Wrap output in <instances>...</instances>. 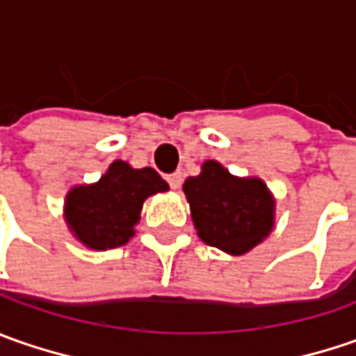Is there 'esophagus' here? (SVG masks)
<instances>
[{"mask_svg": "<svg viewBox=\"0 0 356 356\" xmlns=\"http://www.w3.org/2000/svg\"><path fill=\"white\" fill-rule=\"evenodd\" d=\"M166 180H168V184H170L172 190H178L180 184H182V174H180V172H174V174H170Z\"/></svg>", "mask_w": 356, "mask_h": 356, "instance_id": "obj_1", "label": "esophagus"}]
</instances>
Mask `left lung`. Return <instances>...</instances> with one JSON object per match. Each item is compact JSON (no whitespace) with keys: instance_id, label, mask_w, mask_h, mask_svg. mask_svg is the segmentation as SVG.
Masks as SVG:
<instances>
[{"instance_id":"8db88e82","label":"left lung","mask_w":356,"mask_h":356,"mask_svg":"<svg viewBox=\"0 0 356 356\" xmlns=\"http://www.w3.org/2000/svg\"><path fill=\"white\" fill-rule=\"evenodd\" d=\"M182 190L198 238L208 245L243 255L273 232L275 198L257 176H234L218 160H206Z\"/></svg>"}]
</instances>
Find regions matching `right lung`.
I'll list each match as a JSON object with an SVG mask.
<instances>
[{"mask_svg": "<svg viewBox=\"0 0 356 356\" xmlns=\"http://www.w3.org/2000/svg\"><path fill=\"white\" fill-rule=\"evenodd\" d=\"M160 192H168V184L154 168H132L124 160H115L97 182L67 192L63 218L85 248L115 250L134 238L143 204Z\"/></svg>", "mask_w": 356, "mask_h": 356, "instance_id": "add662e5", "label": "right lung"}]
</instances>
